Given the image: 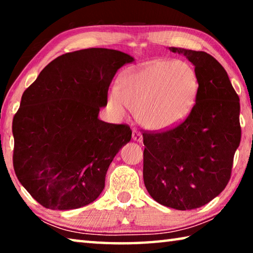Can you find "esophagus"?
Wrapping results in <instances>:
<instances>
[{
	"instance_id": "1",
	"label": "esophagus",
	"mask_w": 253,
	"mask_h": 253,
	"mask_svg": "<svg viewBox=\"0 0 253 253\" xmlns=\"http://www.w3.org/2000/svg\"><path fill=\"white\" fill-rule=\"evenodd\" d=\"M132 139L136 140V142H142V140H143V134L139 130L134 129V130H132Z\"/></svg>"
}]
</instances>
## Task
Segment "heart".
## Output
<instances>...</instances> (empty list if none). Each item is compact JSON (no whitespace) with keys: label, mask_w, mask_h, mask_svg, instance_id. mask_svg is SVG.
<instances>
[{"label":"heart","mask_w":253,"mask_h":253,"mask_svg":"<svg viewBox=\"0 0 253 253\" xmlns=\"http://www.w3.org/2000/svg\"><path fill=\"white\" fill-rule=\"evenodd\" d=\"M198 92L199 78L190 63L155 60L127 71L119 87L110 90L109 102L119 115H125L129 108L145 127L165 130L188 116Z\"/></svg>","instance_id":"heart-1"}]
</instances>
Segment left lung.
Returning a JSON list of instances; mask_svg holds the SVG:
<instances>
[{
    "mask_svg": "<svg viewBox=\"0 0 253 253\" xmlns=\"http://www.w3.org/2000/svg\"><path fill=\"white\" fill-rule=\"evenodd\" d=\"M194 65L199 92L177 126L144 138V183L149 195L176 210L203 207L228 185L241 140L240 99L221 63L204 51L170 46Z\"/></svg>",
    "mask_w": 253,
    "mask_h": 253,
    "instance_id": "1",
    "label": "left lung"
}]
</instances>
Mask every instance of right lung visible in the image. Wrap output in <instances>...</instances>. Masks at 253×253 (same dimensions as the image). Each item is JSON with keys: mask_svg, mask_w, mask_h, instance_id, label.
<instances>
[{"mask_svg": "<svg viewBox=\"0 0 253 253\" xmlns=\"http://www.w3.org/2000/svg\"><path fill=\"white\" fill-rule=\"evenodd\" d=\"M132 61L117 50L74 51L52 60L25 89L12 123L13 168L42 207L78 209L104 190L110 163L131 129L98 114L115 74Z\"/></svg>", "mask_w": 253, "mask_h": 253, "instance_id": "add662e5", "label": "right lung"}]
</instances>
